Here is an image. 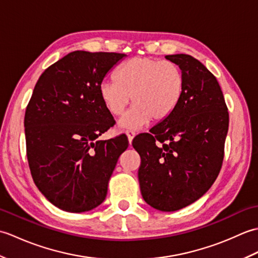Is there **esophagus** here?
<instances>
[{"label":"esophagus","instance_id":"esophagus-1","mask_svg":"<svg viewBox=\"0 0 258 258\" xmlns=\"http://www.w3.org/2000/svg\"><path fill=\"white\" fill-rule=\"evenodd\" d=\"M126 135H127V139H128V142H130V144L132 143V141H133V139H134V136H135V132L134 131H131V130H127L126 131Z\"/></svg>","mask_w":258,"mask_h":258}]
</instances>
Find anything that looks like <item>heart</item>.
Returning a JSON list of instances; mask_svg holds the SVG:
<instances>
[{
  "label": "heart",
  "mask_w": 258,
  "mask_h": 258,
  "mask_svg": "<svg viewBox=\"0 0 258 258\" xmlns=\"http://www.w3.org/2000/svg\"><path fill=\"white\" fill-rule=\"evenodd\" d=\"M185 78L176 64L153 57H133L119 68L116 80L100 85V95L114 116L124 112L132 98L133 107L120 119L125 128H141L153 118L169 116L183 95Z\"/></svg>",
  "instance_id": "b5f03b06"
}]
</instances>
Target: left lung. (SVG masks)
Returning a JSON list of instances; mask_svg holds the SVG:
<instances>
[{"instance_id": "1", "label": "left lung", "mask_w": 258, "mask_h": 258, "mask_svg": "<svg viewBox=\"0 0 258 258\" xmlns=\"http://www.w3.org/2000/svg\"><path fill=\"white\" fill-rule=\"evenodd\" d=\"M165 57L184 74L182 98L169 116L136 136L132 145L141 156L144 201L158 211L174 212L204 195L220 174L228 112L216 78L199 59L187 54Z\"/></svg>"}]
</instances>
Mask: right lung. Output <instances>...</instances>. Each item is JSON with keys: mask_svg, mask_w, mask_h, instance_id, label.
<instances>
[{"mask_svg": "<svg viewBox=\"0 0 258 258\" xmlns=\"http://www.w3.org/2000/svg\"><path fill=\"white\" fill-rule=\"evenodd\" d=\"M125 54L74 51L47 68L27 104L26 155L37 188L71 213L91 211L107 194L125 134L97 140L114 125L100 95L106 74Z\"/></svg>", "mask_w": 258, "mask_h": 258, "instance_id": "right-lung-1", "label": "right lung"}]
</instances>
